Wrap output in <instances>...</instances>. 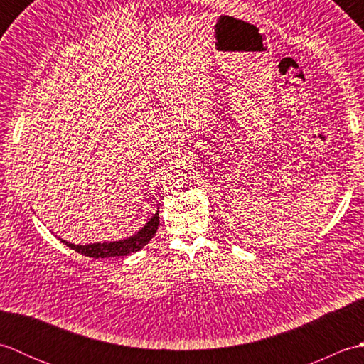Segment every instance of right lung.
Instances as JSON below:
<instances>
[{
  "label": "right lung",
  "instance_id": "obj_1",
  "mask_svg": "<svg viewBox=\"0 0 364 364\" xmlns=\"http://www.w3.org/2000/svg\"><path fill=\"white\" fill-rule=\"evenodd\" d=\"M159 225V213L153 214V218L145 223V227L137 231L134 236L128 239H123V241H114V242H97V244H89V245H75L67 241H63L67 247H70L72 250L78 252L81 255H86L90 258H112V257H127L129 253L139 252L144 249V245L151 241V237L156 233Z\"/></svg>",
  "mask_w": 364,
  "mask_h": 364
}]
</instances>
